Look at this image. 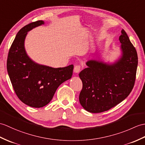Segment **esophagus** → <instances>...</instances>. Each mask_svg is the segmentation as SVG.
<instances>
[{"mask_svg":"<svg viewBox=\"0 0 145 145\" xmlns=\"http://www.w3.org/2000/svg\"><path fill=\"white\" fill-rule=\"evenodd\" d=\"M80 70H81V67L80 65H76L75 66V67H74L73 71L75 73H78L80 72Z\"/></svg>","mask_w":145,"mask_h":145,"instance_id":"obj_1","label":"esophagus"}]
</instances>
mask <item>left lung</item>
I'll use <instances>...</instances> for the list:
<instances>
[{
  "label": "left lung",
  "mask_w": 145,
  "mask_h": 145,
  "mask_svg": "<svg viewBox=\"0 0 145 145\" xmlns=\"http://www.w3.org/2000/svg\"><path fill=\"white\" fill-rule=\"evenodd\" d=\"M119 36L122 56L113 63L90 60L79 73L83 83L80 104L86 110L99 113L108 110L125 99L134 86L138 56L126 32Z\"/></svg>",
  "instance_id": "left-lung-1"
}]
</instances>
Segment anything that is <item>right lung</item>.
I'll return each mask as SVG.
<instances>
[{
	"label": "right lung",
	"instance_id": "add662e5",
	"mask_svg": "<svg viewBox=\"0 0 145 145\" xmlns=\"http://www.w3.org/2000/svg\"><path fill=\"white\" fill-rule=\"evenodd\" d=\"M44 24L42 20L32 22L20 30L9 50L7 69L13 88L20 100L32 107L39 108L52 100L57 88L71 78L73 65L62 68L40 65L27 55L25 39L27 33Z\"/></svg>",
	"mask_w": 145,
	"mask_h": 145
}]
</instances>
